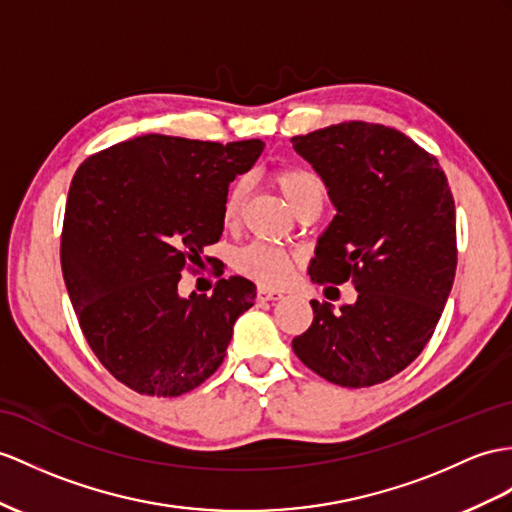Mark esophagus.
Returning <instances> with one entry per match:
<instances>
[{"label": "esophagus", "instance_id": "34e87169", "mask_svg": "<svg viewBox=\"0 0 512 512\" xmlns=\"http://www.w3.org/2000/svg\"><path fill=\"white\" fill-rule=\"evenodd\" d=\"M280 297H282L280 291L263 289V286H260V289L256 291V299H258V302H276V299H280Z\"/></svg>", "mask_w": 512, "mask_h": 512}]
</instances>
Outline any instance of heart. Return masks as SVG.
I'll use <instances>...</instances> for the list:
<instances>
[{"label": "heart", "instance_id": "b5f03b06", "mask_svg": "<svg viewBox=\"0 0 512 512\" xmlns=\"http://www.w3.org/2000/svg\"><path fill=\"white\" fill-rule=\"evenodd\" d=\"M273 184L278 186V191L284 195L286 202L291 208L297 210L302 208L306 202L315 197L326 195V186L323 180L317 176L315 171L304 169V167H282L271 173ZM247 193V182L236 180L223 199V221L234 223L241 215V208L245 202ZM234 269L241 273V276L249 278L260 286H280L295 269V256L286 252L282 247H273L265 243H252L241 247L239 252L234 254Z\"/></svg>", "mask_w": 512, "mask_h": 512}]
</instances>
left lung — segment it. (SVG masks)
I'll list each match as a JSON object with an SVG mask.
<instances>
[{
    "label": "left lung",
    "mask_w": 512,
    "mask_h": 512,
    "mask_svg": "<svg viewBox=\"0 0 512 512\" xmlns=\"http://www.w3.org/2000/svg\"><path fill=\"white\" fill-rule=\"evenodd\" d=\"M326 182L336 215L310 280H350L358 299L313 323L293 352L332 384L363 389L404 371L441 319L456 273V208L432 154L395 128L345 121L291 139Z\"/></svg>",
    "instance_id": "left-lung-1"
}]
</instances>
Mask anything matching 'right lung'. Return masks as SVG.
Segmentation results:
<instances>
[{
	"mask_svg": "<svg viewBox=\"0 0 512 512\" xmlns=\"http://www.w3.org/2000/svg\"><path fill=\"white\" fill-rule=\"evenodd\" d=\"M263 147L145 134L78 167L60 234L62 276L86 343L128 389L178 397L223 363L256 286L219 278L213 295L184 299L178 282L221 239L228 186Z\"/></svg>",
	"mask_w": 512,
	"mask_h": 512,
	"instance_id": "obj_1",
	"label": "right lung"
}]
</instances>
